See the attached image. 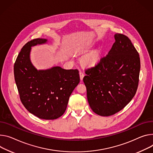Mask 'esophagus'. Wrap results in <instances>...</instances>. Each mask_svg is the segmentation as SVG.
<instances>
[{
    "instance_id": "obj_1",
    "label": "esophagus",
    "mask_w": 153,
    "mask_h": 153,
    "mask_svg": "<svg viewBox=\"0 0 153 153\" xmlns=\"http://www.w3.org/2000/svg\"><path fill=\"white\" fill-rule=\"evenodd\" d=\"M79 75H80V80H82L83 79V78H84V76H85V74H84V72L80 71V73H79Z\"/></svg>"
}]
</instances>
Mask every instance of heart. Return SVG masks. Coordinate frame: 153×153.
<instances>
[{
	"instance_id": "obj_1",
	"label": "heart",
	"mask_w": 153,
	"mask_h": 153,
	"mask_svg": "<svg viewBox=\"0 0 153 153\" xmlns=\"http://www.w3.org/2000/svg\"><path fill=\"white\" fill-rule=\"evenodd\" d=\"M85 60H86V62H87V63H91V62H92L93 59H92V57H91L89 56V57H87V58H86Z\"/></svg>"
}]
</instances>
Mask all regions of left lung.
<instances>
[{
    "mask_svg": "<svg viewBox=\"0 0 153 153\" xmlns=\"http://www.w3.org/2000/svg\"><path fill=\"white\" fill-rule=\"evenodd\" d=\"M115 42L108 53L94 66L85 69L83 80L88 104L101 116L112 115L134 98L139 82L140 60L131 39L115 35Z\"/></svg>",
    "mask_w": 153,
    "mask_h": 153,
    "instance_id": "obj_1",
    "label": "left lung"
}]
</instances>
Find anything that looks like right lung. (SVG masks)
Listing matches in <instances>:
<instances>
[{
  "mask_svg": "<svg viewBox=\"0 0 153 153\" xmlns=\"http://www.w3.org/2000/svg\"><path fill=\"white\" fill-rule=\"evenodd\" d=\"M46 41L43 38L33 39L23 46L14 65V76L25 108L39 118L54 120L65 113L80 77L76 69L54 66L47 70H37L30 60L31 47Z\"/></svg>",
  "mask_w": 153,
  "mask_h": 153,
  "instance_id": "add662e5",
  "label": "right lung"
}]
</instances>
